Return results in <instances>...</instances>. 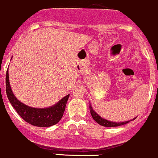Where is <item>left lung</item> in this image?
<instances>
[{
	"label": "left lung",
	"instance_id": "obj_1",
	"mask_svg": "<svg viewBox=\"0 0 158 158\" xmlns=\"http://www.w3.org/2000/svg\"><path fill=\"white\" fill-rule=\"evenodd\" d=\"M89 109H90V112L91 114H92V118H93L94 121H96L98 124L100 125L103 126V127H119V126H122L124 125V124L128 123L129 122L131 121V120L136 119V118H133L132 120H128V121H124V122H121V123H116V122H112V121H109L108 120H106L104 118H101L99 114H98L97 113L94 111V109H92V106L89 103Z\"/></svg>",
	"mask_w": 158,
	"mask_h": 158
}]
</instances>
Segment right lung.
Wrapping results in <instances>:
<instances>
[{"mask_svg":"<svg viewBox=\"0 0 158 158\" xmlns=\"http://www.w3.org/2000/svg\"><path fill=\"white\" fill-rule=\"evenodd\" d=\"M6 90L9 102L18 114L26 122L39 127H49L58 123L62 118L69 97V94H67L56 104L48 108H33L25 105L18 101L13 94L9 83L8 70L6 74Z\"/></svg>","mask_w":158,"mask_h":158,"instance_id":"right-lung-1","label":"right lung"}]
</instances>
